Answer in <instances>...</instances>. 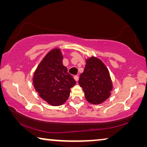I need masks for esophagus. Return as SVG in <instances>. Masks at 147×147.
I'll use <instances>...</instances> for the list:
<instances>
[{
    "mask_svg": "<svg viewBox=\"0 0 147 147\" xmlns=\"http://www.w3.org/2000/svg\"><path fill=\"white\" fill-rule=\"evenodd\" d=\"M74 78L76 82H78V80H79V77H78V76H74Z\"/></svg>",
    "mask_w": 147,
    "mask_h": 147,
    "instance_id": "obj_1",
    "label": "esophagus"
}]
</instances>
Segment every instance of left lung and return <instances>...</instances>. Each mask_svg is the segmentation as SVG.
Returning <instances> with one entry per match:
<instances>
[{"label": "left lung", "instance_id": "1", "mask_svg": "<svg viewBox=\"0 0 147 147\" xmlns=\"http://www.w3.org/2000/svg\"><path fill=\"white\" fill-rule=\"evenodd\" d=\"M79 85L84 90L87 101L92 104H100L111 95L113 85L107 67L98 57L86 59L84 72L80 74Z\"/></svg>", "mask_w": 147, "mask_h": 147}]
</instances>
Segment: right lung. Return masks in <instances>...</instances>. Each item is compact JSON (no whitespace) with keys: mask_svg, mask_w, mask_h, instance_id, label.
<instances>
[{"mask_svg":"<svg viewBox=\"0 0 147 147\" xmlns=\"http://www.w3.org/2000/svg\"><path fill=\"white\" fill-rule=\"evenodd\" d=\"M63 54L59 47L46 54L34 71L33 83L39 96L49 105L59 106L69 98L71 88L76 84L63 64Z\"/></svg>","mask_w":147,"mask_h":147,"instance_id":"add662e5","label":"right lung"}]
</instances>
